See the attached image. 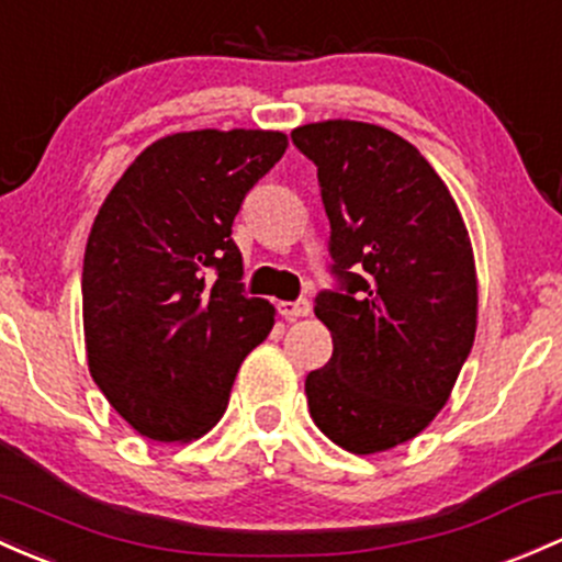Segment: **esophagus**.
<instances>
[{
  "instance_id": "esophagus-1",
  "label": "esophagus",
  "mask_w": 562,
  "mask_h": 562,
  "mask_svg": "<svg viewBox=\"0 0 562 562\" xmlns=\"http://www.w3.org/2000/svg\"><path fill=\"white\" fill-rule=\"evenodd\" d=\"M277 312H280L285 319H299V317H306V314L312 312V304H310V299L280 301V304H277Z\"/></svg>"
}]
</instances>
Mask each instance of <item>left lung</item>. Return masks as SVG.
I'll use <instances>...</instances> for the list:
<instances>
[{
  "mask_svg": "<svg viewBox=\"0 0 562 562\" xmlns=\"http://www.w3.org/2000/svg\"><path fill=\"white\" fill-rule=\"evenodd\" d=\"M291 138L317 165L336 280L314 299L333 357L306 375V403L344 451H390L437 416L470 357V234L442 178L386 127L328 120Z\"/></svg>",
  "mask_w": 562,
  "mask_h": 562,
  "instance_id": "left-lung-1",
  "label": "left lung"
}]
</instances>
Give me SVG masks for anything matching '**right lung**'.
<instances>
[{
  "mask_svg": "<svg viewBox=\"0 0 562 562\" xmlns=\"http://www.w3.org/2000/svg\"><path fill=\"white\" fill-rule=\"evenodd\" d=\"M285 149L271 131L168 135L95 215L82 269L90 375L149 440L205 435L274 325V306L245 295L232 224Z\"/></svg>",
  "mask_w": 562,
  "mask_h": 562,
  "instance_id": "1",
  "label": "right lung"
}]
</instances>
